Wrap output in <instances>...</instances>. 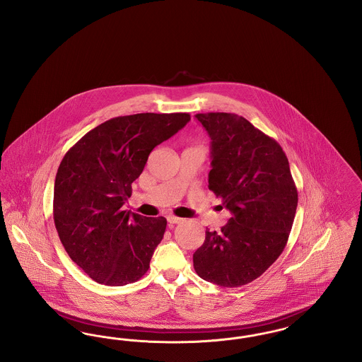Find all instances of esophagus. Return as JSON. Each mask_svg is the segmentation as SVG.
I'll return each instance as SVG.
<instances>
[{
    "mask_svg": "<svg viewBox=\"0 0 362 362\" xmlns=\"http://www.w3.org/2000/svg\"><path fill=\"white\" fill-rule=\"evenodd\" d=\"M167 221H168L170 224H179V223L183 221V218H179V217H175V216H168V217H167Z\"/></svg>",
    "mask_w": 362,
    "mask_h": 362,
    "instance_id": "esophagus-1",
    "label": "esophagus"
}]
</instances>
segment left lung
I'll return each instance as SVG.
<instances>
[{
  "instance_id": "obj_1",
  "label": "left lung",
  "mask_w": 362,
  "mask_h": 362,
  "mask_svg": "<svg viewBox=\"0 0 362 362\" xmlns=\"http://www.w3.org/2000/svg\"><path fill=\"white\" fill-rule=\"evenodd\" d=\"M195 118L211 139L209 189L232 216L221 230L206 229L192 255L194 269L207 282L238 288L262 276L282 254L297 189L281 145L245 118L228 112Z\"/></svg>"
}]
</instances>
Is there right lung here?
Masks as SVG:
<instances>
[{
    "label": "right lung",
    "mask_w": 362,
    "mask_h": 362,
    "mask_svg": "<svg viewBox=\"0 0 362 362\" xmlns=\"http://www.w3.org/2000/svg\"><path fill=\"white\" fill-rule=\"evenodd\" d=\"M189 121L186 112L117 117L64 156L54 185V223L68 255L93 281L123 286L148 272L167 220L122 206L151 152Z\"/></svg>",
    "instance_id": "obj_1"
}]
</instances>
